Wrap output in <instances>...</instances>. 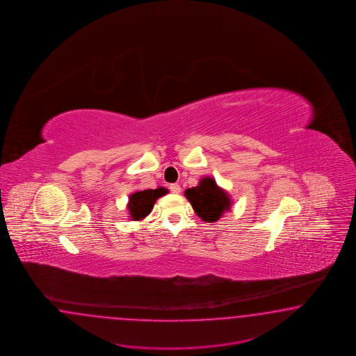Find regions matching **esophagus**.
I'll return each instance as SVG.
<instances>
[{"label": "esophagus", "mask_w": 356, "mask_h": 356, "mask_svg": "<svg viewBox=\"0 0 356 356\" xmlns=\"http://www.w3.org/2000/svg\"><path fill=\"white\" fill-rule=\"evenodd\" d=\"M170 191H171L173 194H179L181 192V188H180L179 184H171V185H170Z\"/></svg>", "instance_id": "esophagus-1"}]
</instances>
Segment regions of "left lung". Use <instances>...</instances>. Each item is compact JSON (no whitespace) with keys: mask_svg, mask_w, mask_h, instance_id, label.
Wrapping results in <instances>:
<instances>
[{"mask_svg":"<svg viewBox=\"0 0 356 356\" xmlns=\"http://www.w3.org/2000/svg\"><path fill=\"white\" fill-rule=\"evenodd\" d=\"M185 197L193 207L194 213L204 222L214 223L231 209V198L216 179L206 176L197 186L185 191Z\"/></svg>","mask_w":356,"mask_h":356,"instance_id":"1","label":"left lung"}]
</instances>
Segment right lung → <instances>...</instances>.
<instances>
[{"label": "right lung", "mask_w": 356, "mask_h": 356, "mask_svg": "<svg viewBox=\"0 0 356 356\" xmlns=\"http://www.w3.org/2000/svg\"><path fill=\"white\" fill-rule=\"evenodd\" d=\"M167 193L168 191L165 188L159 186L156 189H145V191L130 194L129 202L127 206L129 210L130 219L142 220L143 218H146L150 214L156 200Z\"/></svg>", "instance_id": "1"}]
</instances>
